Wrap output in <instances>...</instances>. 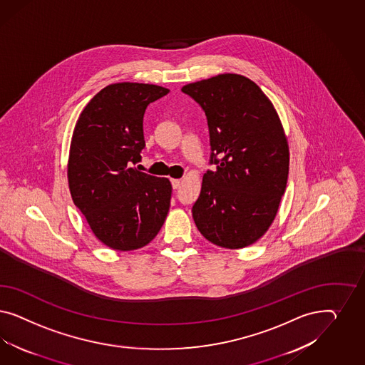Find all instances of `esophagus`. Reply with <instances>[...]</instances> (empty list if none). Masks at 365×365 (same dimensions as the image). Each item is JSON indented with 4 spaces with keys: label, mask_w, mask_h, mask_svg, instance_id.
<instances>
[{
    "label": "esophagus",
    "mask_w": 365,
    "mask_h": 365,
    "mask_svg": "<svg viewBox=\"0 0 365 365\" xmlns=\"http://www.w3.org/2000/svg\"><path fill=\"white\" fill-rule=\"evenodd\" d=\"M180 179H171V185H173V187L179 188L180 187Z\"/></svg>",
    "instance_id": "esophagus-1"
}]
</instances>
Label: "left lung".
<instances>
[{
	"instance_id": "left-lung-1",
	"label": "left lung",
	"mask_w": 365,
	"mask_h": 365,
	"mask_svg": "<svg viewBox=\"0 0 365 365\" xmlns=\"http://www.w3.org/2000/svg\"><path fill=\"white\" fill-rule=\"evenodd\" d=\"M182 92L205 110L210 165L192 206L200 234L226 249L258 241L276 218L289 174V145L272 101L252 81L223 73Z\"/></svg>"
}]
</instances>
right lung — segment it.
<instances>
[{
	"label": "right lung",
	"mask_w": 365,
	"mask_h": 365,
	"mask_svg": "<svg viewBox=\"0 0 365 365\" xmlns=\"http://www.w3.org/2000/svg\"><path fill=\"white\" fill-rule=\"evenodd\" d=\"M168 92L154 84H110L91 99L75 125L68 160L71 195L96 238L110 249H140L166 221L170 180L133 166L145 145V108Z\"/></svg>",
	"instance_id": "obj_1"
}]
</instances>
